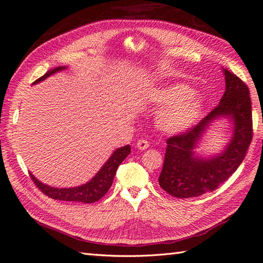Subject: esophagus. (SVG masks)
<instances>
[{
	"mask_svg": "<svg viewBox=\"0 0 263 263\" xmlns=\"http://www.w3.org/2000/svg\"><path fill=\"white\" fill-rule=\"evenodd\" d=\"M136 146H137V148L140 149V150H145V149H147V148L149 147V142H148L146 139H139V140L137 141Z\"/></svg>",
	"mask_w": 263,
	"mask_h": 263,
	"instance_id": "34e87169",
	"label": "esophagus"
}]
</instances>
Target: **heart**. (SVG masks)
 Segmentation results:
<instances>
[{"mask_svg":"<svg viewBox=\"0 0 263 263\" xmlns=\"http://www.w3.org/2000/svg\"><path fill=\"white\" fill-rule=\"evenodd\" d=\"M154 101L168 105L158 117V125L164 132L180 133L190 128L200 117L203 101L186 85L173 84L155 91Z\"/></svg>","mask_w":263,"mask_h":263,"instance_id":"heart-1","label":"heart"}]
</instances>
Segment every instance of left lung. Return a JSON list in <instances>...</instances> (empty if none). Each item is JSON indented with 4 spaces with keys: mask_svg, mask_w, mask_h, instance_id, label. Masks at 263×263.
I'll use <instances>...</instances> for the list:
<instances>
[{
    "mask_svg": "<svg viewBox=\"0 0 263 263\" xmlns=\"http://www.w3.org/2000/svg\"><path fill=\"white\" fill-rule=\"evenodd\" d=\"M226 90L219 104L202 121L185 132L166 139L163 166L159 185L180 198L213 192L238 169L252 140V110L247 84L228 69L224 70ZM218 116L233 119L234 137L227 150L209 161L195 158L193 148L209 123Z\"/></svg>",
    "mask_w": 263,
    "mask_h": 263,
    "instance_id": "obj_1",
    "label": "left lung"
}]
</instances>
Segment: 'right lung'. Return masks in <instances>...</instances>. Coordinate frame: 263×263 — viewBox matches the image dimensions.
I'll use <instances>...</instances> for the list:
<instances>
[{
	"label": "right lung",
	"instance_id": "1",
	"mask_svg": "<svg viewBox=\"0 0 263 263\" xmlns=\"http://www.w3.org/2000/svg\"><path fill=\"white\" fill-rule=\"evenodd\" d=\"M65 67H58L54 68L48 72H46L43 77L34 82H41L45 80L46 78H48L52 73L57 72V71L63 70ZM130 154V146H125L122 148H118L114 151L107 162L102 166V169L97 173L90 182H87L86 184L78 186V187H71V189H58V187H51L46 184H43L42 182H39L33 174H29L31 180L35 183V185L42 191V192L53 200L59 201H67V202H81V203H94L104 196L109 187L112 186V183L114 180V177L116 174L118 165L121 164L124 159Z\"/></svg>",
	"mask_w": 263,
	"mask_h": 263
}]
</instances>
